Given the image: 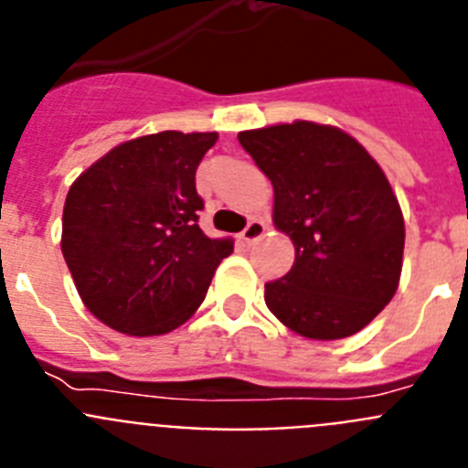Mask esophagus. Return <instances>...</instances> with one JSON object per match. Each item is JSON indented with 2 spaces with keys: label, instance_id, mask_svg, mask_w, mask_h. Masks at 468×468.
I'll use <instances>...</instances> for the list:
<instances>
[{
  "label": "esophagus",
  "instance_id": "1",
  "mask_svg": "<svg viewBox=\"0 0 468 468\" xmlns=\"http://www.w3.org/2000/svg\"><path fill=\"white\" fill-rule=\"evenodd\" d=\"M264 231H267V225H264L262 220H250L246 225V229L241 231V241L246 243V246H253L258 239H262Z\"/></svg>",
  "mask_w": 468,
  "mask_h": 468
}]
</instances>
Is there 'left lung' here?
I'll return each mask as SVG.
<instances>
[{"instance_id": "1", "label": "left lung", "mask_w": 468, "mask_h": 468, "mask_svg": "<svg viewBox=\"0 0 468 468\" xmlns=\"http://www.w3.org/2000/svg\"><path fill=\"white\" fill-rule=\"evenodd\" d=\"M274 185V225L295 262L264 283L270 312L312 340H342L387 307L400 279L399 198L366 147L333 126L279 123L239 133Z\"/></svg>"}]
</instances>
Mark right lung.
Returning a JSON list of instances; mask_svg holds the SVG:
<instances>
[{"label": "right lung", "instance_id": "add662e5", "mask_svg": "<svg viewBox=\"0 0 468 468\" xmlns=\"http://www.w3.org/2000/svg\"><path fill=\"white\" fill-rule=\"evenodd\" d=\"M218 133L161 131L128 140L69 187L63 258L95 318L126 335L183 325L234 241L198 227L197 168Z\"/></svg>", "mask_w": 468, "mask_h": 468}]
</instances>
